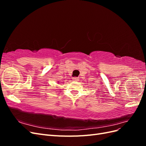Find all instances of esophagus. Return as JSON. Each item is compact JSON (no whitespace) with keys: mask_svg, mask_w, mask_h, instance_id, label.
<instances>
[{"mask_svg":"<svg viewBox=\"0 0 146 146\" xmlns=\"http://www.w3.org/2000/svg\"><path fill=\"white\" fill-rule=\"evenodd\" d=\"M72 79H73V80H74V81H75V82H77V81H78V78H77V77H74V78H73Z\"/></svg>","mask_w":146,"mask_h":146,"instance_id":"obj_1","label":"esophagus"}]
</instances>
